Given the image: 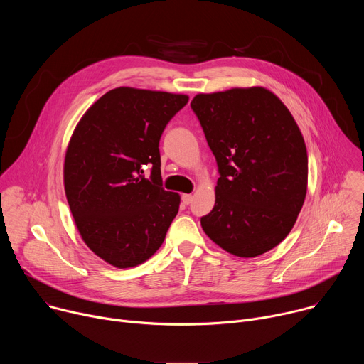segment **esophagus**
Segmentation results:
<instances>
[{
  "label": "esophagus",
  "mask_w": 364,
  "mask_h": 364,
  "mask_svg": "<svg viewBox=\"0 0 364 364\" xmlns=\"http://www.w3.org/2000/svg\"><path fill=\"white\" fill-rule=\"evenodd\" d=\"M181 201H183V204L188 205V204L193 201V196H191V194H183V197H181Z\"/></svg>",
  "instance_id": "obj_1"
}]
</instances>
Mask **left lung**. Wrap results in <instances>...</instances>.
I'll list each match as a JSON object with an SVG mask.
<instances>
[{"mask_svg":"<svg viewBox=\"0 0 364 364\" xmlns=\"http://www.w3.org/2000/svg\"><path fill=\"white\" fill-rule=\"evenodd\" d=\"M190 105L220 176L203 230L240 257L271 250L291 232L306 194L308 155L295 119L265 87L200 93Z\"/></svg>","mask_w":364,"mask_h":364,"instance_id":"8db88e82","label":"left lung"}]
</instances>
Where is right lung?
Returning a JSON list of instances; mask_svg holds the SVG:
<instances>
[{"instance_id":"right-lung-1","label":"right lung","mask_w":364,"mask_h":364,"mask_svg":"<svg viewBox=\"0 0 364 364\" xmlns=\"http://www.w3.org/2000/svg\"><path fill=\"white\" fill-rule=\"evenodd\" d=\"M187 102L186 95L117 87L93 103L70 138L65 159L70 212L89 249L117 268L151 257L178 213L180 196L163 187L159 146Z\"/></svg>"}]
</instances>
